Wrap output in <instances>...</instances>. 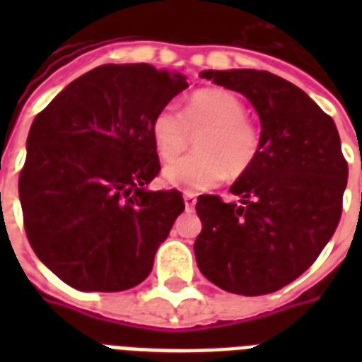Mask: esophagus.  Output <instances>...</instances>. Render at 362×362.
Returning <instances> with one entry per match:
<instances>
[{"mask_svg": "<svg viewBox=\"0 0 362 362\" xmlns=\"http://www.w3.org/2000/svg\"><path fill=\"white\" fill-rule=\"evenodd\" d=\"M184 203H186L187 210H192L195 206V203H197V197L193 193H184Z\"/></svg>", "mask_w": 362, "mask_h": 362, "instance_id": "34e87169", "label": "esophagus"}]
</instances>
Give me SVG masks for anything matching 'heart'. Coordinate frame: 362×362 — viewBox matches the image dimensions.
<instances>
[{
	"mask_svg": "<svg viewBox=\"0 0 362 362\" xmlns=\"http://www.w3.org/2000/svg\"><path fill=\"white\" fill-rule=\"evenodd\" d=\"M244 101L229 90L209 88L186 99L182 116L167 105L153 116L150 133L161 159L169 161L187 146V131L199 133L197 153L170 161L161 170L167 187L187 193L206 192L226 176L238 178L252 169L261 150V135L247 120Z\"/></svg>",
	"mask_w": 362,
	"mask_h": 362,
	"instance_id": "1",
	"label": "heart"
}]
</instances>
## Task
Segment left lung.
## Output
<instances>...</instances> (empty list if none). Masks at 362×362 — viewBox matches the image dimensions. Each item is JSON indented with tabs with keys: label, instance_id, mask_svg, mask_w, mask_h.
Listing matches in <instances>:
<instances>
[{
	"label": "left lung",
	"instance_id": "obj_1",
	"mask_svg": "<svg viewBox=\"0 0 362 362\" xmlns=\"http://www.w3.org/2000/svg\"><path fill=\"white\" fill-rule=\"evenodd\" d=\"M201 76L253 105L261 150L231 186L238 203L197 199V267L229 293H274L297 280L337 231L348 184L337 125L300 88L269 71L209 69Z\"/></svg>",
	"mask_w": 362,
	"mask_h": 362
}]
</instances>
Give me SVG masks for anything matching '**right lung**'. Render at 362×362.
Here are the masks:
<instances>
[{
  "instance_id": "add662e5",
  "label": "right lung",
  "mask_w": 362,
  "mask_h": 362,
  "mask_svg": "<svg viewBox=\"0 0 362 362\" xmlns=\"http://www.w3.org/2000/svg\"><path fill=\"white\" fill-rule=\"evenodd\" d=\"M186 76L148 64L99 65L35 116L18 178L33 252L78 291H124L153 267L184 212L180 192H150L153 116Z\"/></svg>"
}]
</instances>
